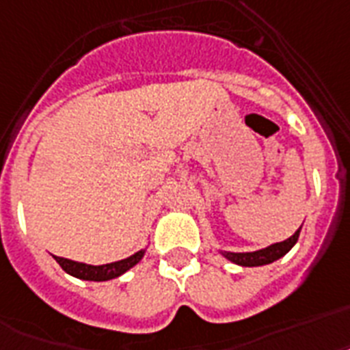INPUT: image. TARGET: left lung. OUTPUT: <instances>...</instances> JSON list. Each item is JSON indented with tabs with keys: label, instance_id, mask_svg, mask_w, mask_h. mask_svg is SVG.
Instances as JSON below:
<instances>
[{
	"label": "left lung",
	"instance_id": "obj_1",
	"mask_svg": "<svg viewBox=\"0 0 350 350\" xmlns=\"http://www.w3.org/2000/svg\"><path fill=\"white\" fill-rule=\"evenodd\" d=\"M302 228V226H300ZM300 228L295 232L289 239L282 241V243H275L271 246L264 250H258V252H248V254H232V252H224V257L232 260V262L239 264V266H264V264H269L277 260V258L284 257L288 254L289 250L293 248L295 243L298 241V235H300Z\"/></svg>",
	"mask_w": 350,
	"mask_h": 350
}]
</instances>
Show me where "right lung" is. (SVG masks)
Segmentation results:
<instances>
[{"instance_id":"1","label":"right lung","mask_w":350,"mask_h":350,"mask_svg":"<svg viewBox=\"0 0 350 350\" xmlns=\"http://www.w3.org/2000/svg\"><path fill=\"white\" fill-rule=\"evenodd\" d=\"M144 250L138 252V254L131 255V257L124 258V260H118V262L111 264H102V266H90V264L84 262H75V260H70V258L55 257L59 266H61L66 273L73 275L77 278H82V280H95V282H100V280H111V278L120 277L122 273H126L127 269L133 268L135 264L140 262V258L144 257Z\"/></svg>"}]
</instances>
